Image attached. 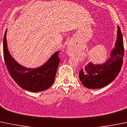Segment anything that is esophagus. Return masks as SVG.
I'll use <instances>...</instances> for the list:
<instances>
[{
    "mask_svg": "<svg viewBox=\"0 0 127 127\" xmlns=\"http://www.w3.org/2000/svg\"><path fill=\"white\" fill-rule=\"evenodd\" d=\"M70 46H68L67 48V49H66V52H67V53L68 54H71V53H70Z\"/></svg>",
    "mask_w": 127,
    "mask_h": 127,
    "instance_id": "esophagus-1",
    "label": "esophagus"
}]
</instances>
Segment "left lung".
I'll list each match as a JSON object with an SVG mask.
<instances>
[{
  "label": "left lung",
  "instance_id": "1",
  "mask_svg": "<svg viewBox=\"0 0 127 127\" xmlns=\"http://www.w3.org/2000/svg\"><path fill=\"white\" fill-rule=\"evenodd\" d=\"M124 48L121 29L117 26V40L111 51L110 57L101 64H87L79 73V80L88 89H96L108 86L119 73L123 64Z\"/></svg>",
  "mask_w": 127,
  "mask_h": 127
}]
</instances>
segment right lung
<instances>
[{"label":"right lung","instance_id":"obj_1","mask_svg":"<svg viewBox=\"0 0 127 127\" xmlns=\"http://www.w3.org/2000/svg\"><path fill=\"white\" fill-rule=\"evenodd\" d=\"M5 31L3 41V57L6 68L11 78L21 88L30 92H41L49 89L54 83L60 62L57 51L43 65L35 68H26L13 58L8 49Z\"/></svg>","mask_w":127,"mask_h":127}]
</instances>
